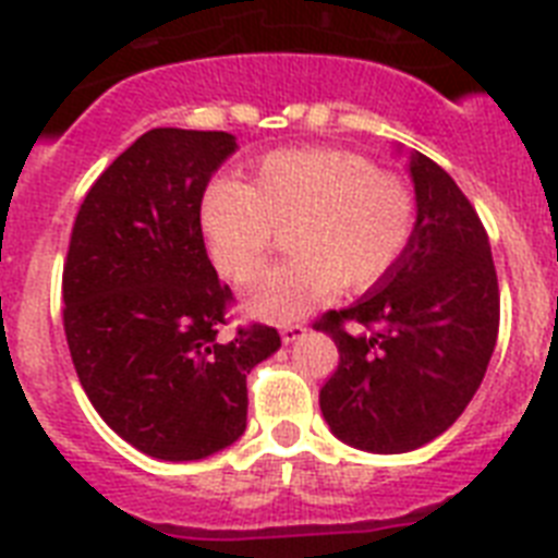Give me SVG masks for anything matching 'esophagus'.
Wrapping results in <instances>:
<instances>
[{
    "label": "esophagus",
    "mask_w": 558,
    "mask_h": 558,
    "mask_svg": "<svg viewBox=\"0 0 558 558\" xmlns=\"http://www.w3.org/2000/svg\"><path fill=\"white\" fill-rule=\"evenodd\" d=\"M279 333H282V342L290 344V342H299V339L307 333V328H305V325H284Z\"/></svg>",
    "instance_id": "1"
}]
</instances>
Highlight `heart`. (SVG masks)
<instances>
[{
	"instance_id": "obj_1",
	"label": "heart",
	"mask_w": 558,
	"mask_h": 558,
	"mask_svg": "<svg viewBox=\"0 0 558 558\" xmlns=\"http://www.w3.org/2000/svg\"><path fill=\"white\" fill-rule=\"evenodd\" d=\"M199 222L210 259L236 284L259 274L284 233L290 259L247 290L245 307L293 322L336 288L367 290L396 268L416 230V196L402 177L353 150H276L247 185H207Z\"/></svg>"
}]
</instances>
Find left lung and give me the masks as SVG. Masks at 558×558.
Here are the masks:
<instances>
[{"mask_svg": "<svg viewBox=\"0 0 558 558\" xmlns=\"http://www.w3.org/2000/svg\"><path fill=\"white\" fill-rule=\"evenodd\" d=\"M411 177L416 230L404 256L356 305L313 325L339 348L322 416L371 453H408L445 434L485 379L499 333L485 225L434 159L411 154Z\"/></svg>", "mask_w": 558, "mask_h": 558, "instance_id": "left-lung-1", "label": "left lung"}]
</instances>
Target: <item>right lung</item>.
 <instances>
[{
	"label": "right lung",
	"instance_id": "1",
	"mask_svg": "<svg viewBox=\"0 0 558 558\" xmlns=\"http://www.w3.org/2000/svg\"><path fill=\"white\" fill-rule=\"evenodd\" d=\"M236 150L225 131L154 128L96 179L62 270L64 336L96 413L142 453L193 462L245 434L247 373L279 333L222 339L228 284L207 259L199 205Z\"/></svg>",
	"mask_w": 558,
	"mask_h": 558
}]
</instances>
